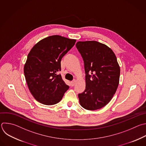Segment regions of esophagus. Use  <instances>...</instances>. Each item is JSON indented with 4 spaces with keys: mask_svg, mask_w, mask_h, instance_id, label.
I'll list each match as a JSON object with an SVG mask.
<instances>
[{
    "mask_svg": "<svg viewBox=\"0 0 146 146\" xmlns=\"http://www.w3.org/2000/svg\"><path fill=\"white\" fill-rule=\"evenodd\" d=\"M76 80H73V81L70 82V84H71L72 86H74L76 84Z\"/></svg>",
    "mask_w": 146,
    "mask_h": 146,
    "instance_id": "1",
    "label": "esophagus"
}]
</instances>
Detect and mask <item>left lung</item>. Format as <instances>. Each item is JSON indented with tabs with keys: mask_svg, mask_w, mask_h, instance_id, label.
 Returning <instances> with one entry per match:
<instances>
[{
	"mask_svg": "<svg viewBox=\"0 0 146 146\" xmlns=\"http://www.w3.org/2000/svg\"><path fill=\"white\" fill-rule=\"evenodd\" d=\"M76 47L84 62L85 90L78 94L80 104L87 110H99L112 99L117 89L120 69L116 57L105 44L78 41Z\"/></svg>",
	"mask_w": 146,
	"mask_h": 146,
	"instance_id": "left-lung-1",
	"label": "left lung"
}]
</instances>
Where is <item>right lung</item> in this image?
<instances>
[{"mask_svg":"<svg viewBox=\"0 0 146 146\" xmlns=\"http://www.w3.org/2000/svg\"><path fill=\"white\" fill-rule=\"evenodd\" d=\"M76 40L60 35L46 37L36 43L29 52L24 66L29 89L38 102L47 106L59 103L69 89L60 71L62 58Z\"/></svg>","mask_w":146,"mask_h":146,"instance_id":"right-lung-1","label":"right lung"}]
</instances>
